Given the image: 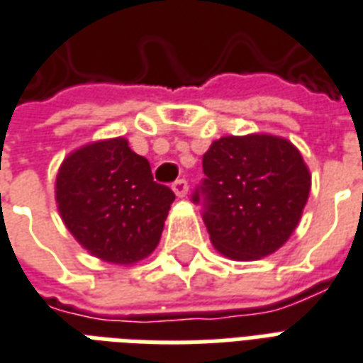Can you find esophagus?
Wrapping results in <instances>:
<instances>
[{
    "mask_svg": "<svg viewBox=\"0 0 363 363\" xmlns=\"http://www.w3.org/2000/svg\"><path fill=\"white\" fill-rule=\"evenodd\" d=\"M172 189H174V193H176L178 197H185V195H187V189H189V185H187V182L182 178V179H176V182L172 184Z\"/></svg>",
    "mask_w": 363,
    "mask_h": 363,
    "instance_id": "esophagus-1",
    "label": "esophagus"
}]
</instances>
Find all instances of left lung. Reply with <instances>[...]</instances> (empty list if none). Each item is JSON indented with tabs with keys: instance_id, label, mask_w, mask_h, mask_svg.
<instances>
[{
	"instance_id": "8db88e82",
	"label": "left lung",
	"mask_w": 363,
	"mask_h": 363,
	"mask_svg": "<svg viewBox=\"0 0 363 363\" xmlns=\"http://www.w3.org/2000/svg\"><path fill=\"white\" fill-rule=\"evenodd\" d=\"M191 201L201 206L212 245L233 260L279 249L298 225L310 172L293 143L274 135L214 141Z\"/></svg>"
}]
</instances>
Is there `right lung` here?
Returning <instances> with one entry per match:
<instances>
[{"mask_svg": "<svg viewBox=\"0 0 363 363\" xmlns=\"http://www.w3.org/2000/svg\"><path fill=\"white\" fill-rule=\"evenodd\" d=\"M174 191L124 138L68 155L57 174V203L76 241L101 260L133 264L159 245Z\"/></svg>", "mask_w": 363, "mask_h": 363, "instance_id": "1", "label": "right lung"}]
</instances>
